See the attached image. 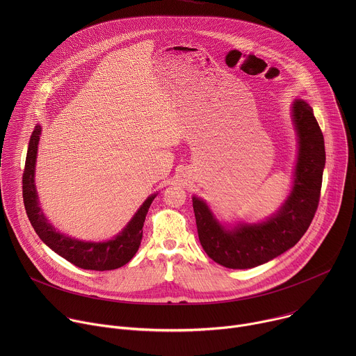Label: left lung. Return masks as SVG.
<instances>
[{
  "mask_svg": "<svg viewBox=\"0 0 356 356\" xmlns=\"http://www.w3.org/2000/svg\"><path fill=\"white\" fill-rule=\"evenodd\" d=\"M298 158L293 190L276 216L262 224L221 227L202 200L193 197L198 239L207 255L229 269H249L282 255L309 229L318 207L325 147L313 108L302 99L293 104Z\"/></svg>",
  "mask_w": 356,
  "mask_h": 356,
  "instance_id": "obj_1",
  "label": "left lung"
}]
</instances>
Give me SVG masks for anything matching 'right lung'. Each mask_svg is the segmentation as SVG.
<instances>
[{
  "label": "right lung",
  "instance_id": "right-lung-1",
  "mask_svg": "<svg viewBox=\"0 0 356 356\" xmlns=\"http://www.w3.org/2000/svg\"><path fill=\"white\" fill-rule=\"evenodd\" d=\"M40 127L36 125L28 146L25 169L22 175V195L28 218L39 235V238L56 253L77 268L87 270H113L128 264L136 253L142 241V228L147 210L155 195L147 197L138 213L124 228V231L114 239L107 242H81L59 234L47 222L39 209L38 194L33 183L35 161L38 152V142Z\"/></svg>",
  "mask_w": 356,
  "mask_h": 356
}]
</instances>
